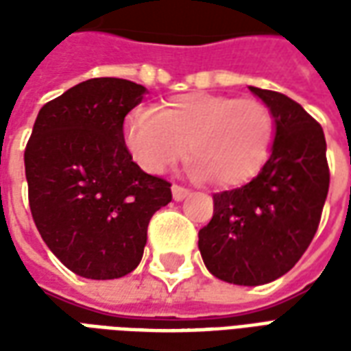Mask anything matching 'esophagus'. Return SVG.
<instances>
[{
	"label": "esophagus",
	"mask_w": 351,
	"mask_h": 351,
	"mask_svg": "<svg viewBox=\"0 0 351 351\" xmlns=\"http://www.w3.org/2000/svg\"><path fill=\"white\" fill-rule=\"evenodd\" d=\"M171 191H173V199H175V201H182V199L190 193L186 188H182V186H176V184L171 188Z\"/></svg>",
	"instance_id": "obj_1"
}]
</instances>
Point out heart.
Wrapping results in <instances>:
<instances>
[{
  "label": "heart",
  "instance_id": "b5f03b06",
  "mask_svg": "<svg viewBox=\"0 0 351 351\" xmlns=\"http://www.w3.org/2000/svg\"><path fill=\"white\" fill-rule=\"evenodd\" d=\"M128 150L146 173L160 175L188 152L191 175L239 186L258 175L274 141V116L263 101L191 92L165 101L158 112L135 108L123 125Z\"/></svg>",
  "mask_w": 351,
  "mask_h": 351
}]
</instances>
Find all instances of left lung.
<instances>
[{"label":"left lung","instance_id":"1","mask_svg":"<svg viewBox=\"0 0 351 351\" xmlns=\"http://www.w3.org/2000/svg\"><path fill=\"white\" fill-rule=\"evenodd\" d=\"M274 116L271 156L256 178L214 193V216L199 252L216 278L261 286L301 259L319 226L329 167L322 125L287 95L250 86Z\"/></svg>","mask_w":351,"mask_h":351}]
</instances>
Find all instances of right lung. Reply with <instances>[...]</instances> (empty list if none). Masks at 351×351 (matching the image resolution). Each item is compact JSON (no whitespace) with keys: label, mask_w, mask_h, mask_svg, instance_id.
I'll return each instance as SVG.
<instances>
[{"label":"right lung","mask_w":351,"mask_h":351,"mask_svg":"<svg viewBox=\"0 0 351 351\" xmlns=\"http://www.w3.org/2000/svg\"><path fill=\"white\" fill-rule=\"evenodd\" d=\"M146 88L90 79L39 110L24 152L32 216L62 263L90 280L130 274L148 221L171 203V184L145 173L123 141V118Z\"/></svg>","instance_id":"right-lung-1"}]
</instances>
